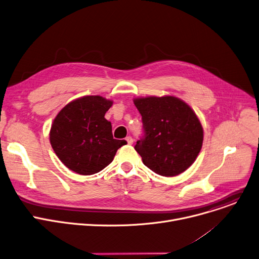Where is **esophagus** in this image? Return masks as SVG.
Instances as JSON below:
<instances>
[{
    "mask_svg": "<svg viewBox=\"0 0 259 259\" xmlns=\"http://www.w3.org/2000/svg\"><path fill=\"white\" fill-rule=\"evenodd\" d=\"M125 140H126V142H127V144H128V145H132V144H133V142H134V140H133V138H132L131 136L126 137V138H125Z\"/></svg>",
    "mask_w": 259,
    "mask_h": 259,
    "instance_id": "1",
    "label": "esophagus"
}]
</instances>
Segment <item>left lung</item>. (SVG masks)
Returning <instances> with one entry per match:
<instances>
[{
  "mask_svg": "<svg viewBox=\"0 0 259 259\" xmlns=\"http://www.w3.org/2000/svg\"><path fill=\"white\" fill-rule=\"evenodd\" d=\"M134 104L144 131L135 146L143 163L164 177L183 173L196 159L204 140L194 111L171 96L135 99Z\"/></svg>",
  "mask_w": 259,
  "mask_h": 259,
  "instance_id": "obj_1",
  "label": "left lung"
}]
</instances>
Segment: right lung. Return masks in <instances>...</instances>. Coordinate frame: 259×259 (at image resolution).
Returning a JSON list of instances; mask_svg holds the SVG:
<instances>
[{"mask_svg": "<svg viewBox=\"0 0 259 259\" xmlns=\"http://www.w3.org/2000/svg\"><path fill=\"white\" fill-rule=\"evenodd\" d=\"M112 101L101 96L79 98L56 115L50 144L61 161L80 175H94L110 164L125 140L113 139L111 122L105 118Z\"/></svg>", "mask_w": 259, "mask_h": 259, "instance_id": "obj_1", "label": "right lung"}]
</instances>
